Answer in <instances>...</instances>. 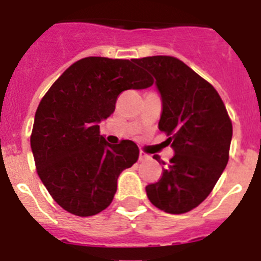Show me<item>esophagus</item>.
Segmentation results:
<instances>
[{"mask_svg": "<svg viewBox=\"0 0 261 261\" xmlns=\"http://www.w3.org/2000/svg\"><path fill=\"white\" fill-rule=\"evenodd\" d=\"M150 159V155L145 154L144 151H140V162H144V161H149Z\"/></svg>", "mask_w": 261, "mask_h": 261, "instance_id": "obj_1", "label": "esophagus"}]
</instances>
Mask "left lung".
<instances>
[{
  "mask_svg": "<svg viewBox=\"0 0 261 261\" xmlns=\"http://www.w3.org/2000/svg\"><path fill=\"white\" fill-rule=\"evenodd\" d=\"M135 62L155 78L162 100L158 126L170 136L166 141L175 153L162 177L146 186V195L166 213H186L208 197L222 175L229 161L231 121L216 89L183 61L151 56ZM154 159L161 163L158 155Z\"/></svg>",
  "mask_w": 261,
  "mask_h": 261,
  "instance_id": "obj_1",
  "label": "left lung"
}]
</instances>
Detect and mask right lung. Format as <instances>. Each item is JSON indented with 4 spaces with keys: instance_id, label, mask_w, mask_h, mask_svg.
<instances>
[{
    "instance_id": "obj_1",
    "label": "right lung",
    "mask_w": 261,
    "mask_h": 261,
    "mask_svg": "<svg viewBox=\"0 0 261 261\" xmlns=\"http://www.w3.org/2000/svg\"><path fill=\"white\" fill-rule=\"evenodd\" d=\"M151 85L135 60L86 57L69 66L41 99L31 150L40 180L62 209L89 217L112 202L117 177L140 151L129 140L108 144L99 124L114 114L120 93Z\"/></svg>"
}]
</instances>
